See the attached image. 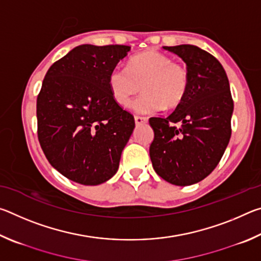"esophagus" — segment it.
Returning a JSON list of instances; mask_svg holds the SVG:
<instances>
[{
	"label": "esophagus",
	"mask_w": 261,
	"mask_h": 261,
	"mask_svg": "<svg viewBox=\"0 0 261 261\" xmlns=\"http://www.w3.org/2000/svg\"><path fill=\"white\" fill-rule=\"evenodd\" d=\"M135 122L137 125L143 124V123L147 122V117H143V116H135Z\"/></svg>",
	"instance_id": "1"
}]
</instances>
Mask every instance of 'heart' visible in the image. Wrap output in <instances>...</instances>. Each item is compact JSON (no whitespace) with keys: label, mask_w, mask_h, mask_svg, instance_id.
Masks as SVG:
<instances>
[{"label":"heart","mask_w":261,"mask_h":261,"mask_svg":"<svg viewBox=\"0 0 261 261\" xmlns=\"http://www.w3.org/2000/svg\"><path fill=\"white\" fill-rule=\"evenodd\" d=\"M108 84L113 98L122 107H127L143 86L145 93L132 108L139 114H153L165 106L174 109L183 102L190 76L187 67L173 62L170 56L146 50L131 57L127 68L116 65L109 73Z\"/></svg>","instance_id":"1"}]
</instances>
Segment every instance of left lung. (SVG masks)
Here are the masks:
<instances>
[{"label":"left lung","mask_w":261,"mask_h":261,"mask_svg":"<svg viewBox=\"0 0 261 261\" xmlns=\"http://www.w3.org/2000/svg\"><path fill=\"white\" fill-rule=\"evenodd\" d=\"M182 59L190 76L183 102L166 118L151 117L149 156L155 173L179 187L200 182L218 166L231 136L233 101L226 71L193 45L163 47ZM179 121V128L171 126Z\"/></svg>","instance_id":"8db88e82"}]
</instances>
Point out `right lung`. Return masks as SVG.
I'll return each mask as SVG.
<instances>
[{
	"instance_id": "add662e5",
	"label": "right lung",
	"mask_w": 261,
	"mask_h": 261,
	"mask_svg": "<svg viewBox=\"0 0 261 261\" xmlns=\"http://www.w3.org/2000/svg\"><path fill=\"white\" fill-rule=\"evenodd\" d=\"M129 46L82 45L48 70L37 99L38 139L50 165L83 185L116 174L135 118L113 98L108 78Z\"/></svg>"
}]
</instances>
